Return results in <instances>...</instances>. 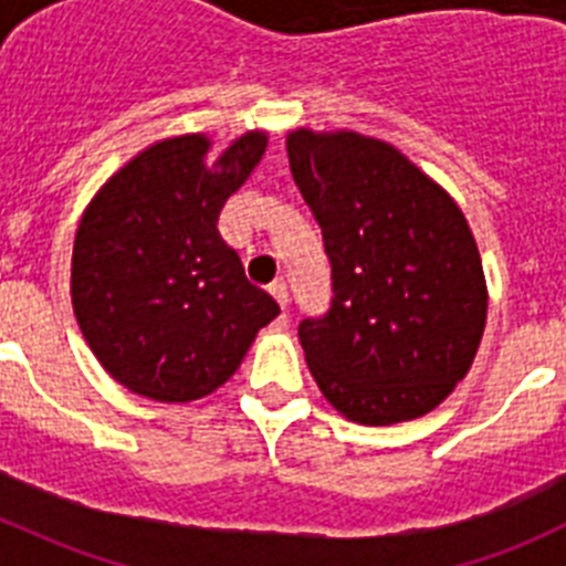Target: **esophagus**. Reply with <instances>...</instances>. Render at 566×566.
<instances>
[{
  "label": "esophagus",
  "instance_id": "esophagus-1",
  "mask_svg": "<svg viewBox=\"0 0 566 566\" xmlns=\"http://www.w3.org/2000/svg\"><path fill=\"white\" fill-rule=\"evenodd\" d=\"M269 294L280 303V308L289 306V289H286V280H274L272 286H269Z\"/></svg>",
  "mask_w": 566,
  "mask_h": 566
}]
</instances>
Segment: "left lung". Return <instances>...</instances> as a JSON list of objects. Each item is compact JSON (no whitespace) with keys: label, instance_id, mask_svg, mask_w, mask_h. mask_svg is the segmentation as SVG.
Listing matches in <instances>:
<instances>
[{"label":"left lung","instance_id":"left-lung-1","mask_svg":"<svg viewBox=\"0 0 566 566\" xmlns=\"http://www.w3.org/2000/svg\"><path fill=\"white\" fill-rule=\"evenodd\" d=\"M286 149L332 266V306L297 328L319 391L359 424L433 411L468 374L488 317L462 209L391 144L297 129Z\"/></svg>","mask_w":566,"mask_h":566}]
</instances>
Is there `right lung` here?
<instances>
[{
    "instance_id": "right-lung-1",
    "label": "right lung",
    "mask_w": 566,
    "mask_h": 566,
    "mask_svg": "<svg viewBox=\"0 0 566 566\" xmlns=\"http://www.w3.org/2000/svg\"><path fill=\"white\" fill-rule=\"evenodd\" d=\"M207 149L203 135H181L135 155L90 201L73 247L84 339L109 377L158 402L221 388L280 314L218 232L266 135H240L212 167Z\"/></svg>"
}]
</instances>
